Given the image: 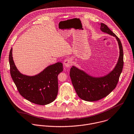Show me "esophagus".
I'll list each match as a JSON object with an SVG mask.
<instances>
[{
    "label": "esophagus",
    "instance_id": "34e87169",
    "mask_svg": "<svg viewBox=\"0 0 134 134\" xmlns=\"http://www.w3.org/2000/svg\"><path fill=\"white\" fill-rule=\"evenodd\" d=\"M64 65L65 67L66 68H69L72 65V60L71 59H66L64 61Z\"/></svg>",
    "mask_w": 134,
    "mask_h": 134
}]
</instances>
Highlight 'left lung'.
<instances>
[{"label":"left lung","instance_id":"8db88e82","mask_svg":"<svg viewBox=\"0 0 134 134\" xmlns=\"http://www.w3.org/2000/svg\"><path fill=\"white\" fill-rule=\"evenodd\" d=\"M100 25V30L103 32L115 37L117 40L120 56L113 70L103 77H93L74 66L71 68L70 76L73 87L78 96L87 101L99 100L115 89L123 68V50L121 41L105 24L101 23Z\"/></svg>","mask_w":134,"mask_h":134}]
</instances>
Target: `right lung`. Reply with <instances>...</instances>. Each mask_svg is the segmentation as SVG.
<instances>
[{"label":"right lung","instance_id":"obj_1","mask_svg":"<svg viewBox=\"0 0 134 134\" xmlns=\"http://www.w3.org/2000/svg\"><path fill=\"white\" fill-rule=\"evenodd\" d=\"M12 51V48L9 55L10 74L20 94L37 104L46 105L53 102L58 94V75L63 71L62 63L57 62L49 65L35 76H26L16 68Z\"/></svg>","mask_w":134,"mask_h":134}]
</instances>
